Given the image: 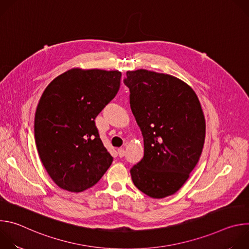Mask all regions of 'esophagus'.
Segmentation results:
<instances>
[{
    "label": "esophagus",
    "mask_w": 249,
    "mask_h": 249,
    "mask_svg": "<svg viewBox=\"0 0 249 249\" xmlns=\"http://www.w3.org/2000/svg\"><path fill=\"white\" fill-rule=\"evenodd\" d=\"M117 152H118V156L120 158H123L125 156V150L124 149H118Z\"/></svg>",
    "instance_id": "obj_1"
}]
</instances>
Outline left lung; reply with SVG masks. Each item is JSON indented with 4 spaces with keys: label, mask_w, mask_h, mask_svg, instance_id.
Listing matches in <instances>:
<instances>
[{
    "label": "left lung",
    "mask_w": 249,
    "mask_h": 249,
    "mask_svg": "<svg viewBox=\"0 0 249 249\" xmlns=\"http://www.w3.org/2000/svg\"><path fill=\"white\" fill-rule=\"evenodd\" d=\"M124 84L144 138V157L130 172L135 186L160 199L174 194L196 166L205 141V118L194 90L175 77L140 69Z\"/></svg>",
    "instance_id": "left-lung-1"
}]
</instances>
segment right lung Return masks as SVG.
<instances>
[{
  "mask_svg": "<svg viewBox=\"0 0 249 249\" xmlns=\"http://www.w3.org/2000/svg\"><path fill=\"white\" fill-rule=\"evenodd\" d=\"M120 79L118 71L72 69L45 89L35 112L34 137L40 160L60 188L82 192L111 165L95 118L117 94Z\"/></svg>",
  "mask_w": 249,
  "mask_h": 249,
  "instance_id": "obj_1",
  "label": "right lung"
}]
</instances>
